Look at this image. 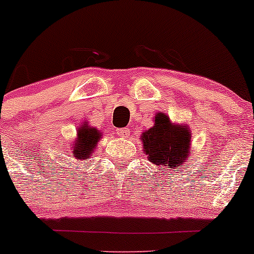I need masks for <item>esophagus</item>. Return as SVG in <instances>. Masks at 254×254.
Returning <instances> with one entry per match:
<instances>
[{"label": "esophagus", "mask_w": 254, "mask_h": 254, "mask_svg": "<svg viewBox=\"0 0 254 254\" xmlns=\"http://www.w3.org/2000/svg\"><path fill=\"white\" fill-rule=\"evenodd\" d=\"M116 132L119 137H127L129 135V129L127 127H121V129H117Z\"/></svg>", "instance_id": "esophagus-1"}]
</instances>
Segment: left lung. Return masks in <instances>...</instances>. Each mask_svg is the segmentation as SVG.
<instances>
[{"mask_svg": "<svg viewBox=\"0 0 254 254\" xmlns=\"http://www.w3.org/2000/svg\"><path fill=\"white\" fill-rule=\"evenodd\" d=\"M190 138L187 127L172 125L166 114L158 113L154 125L142 135V144L150 163L169 171L186 163Z\"/></svg>", "mask_w": 254, "mask_h": 254, "instance_id": "left-lung-1", "label": "left lung"}]
</instances>
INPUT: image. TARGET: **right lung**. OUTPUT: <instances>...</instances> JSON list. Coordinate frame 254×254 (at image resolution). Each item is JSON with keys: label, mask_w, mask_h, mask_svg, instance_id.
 <instances>
[{"label": "right lung", "mask_w": 254, "mask_h": 254, "mask_svg": "<svg viewBox=\"0 0 254 254\" xmlns=\"http://www.w3.org/2000/svg\"><path fill=\"white\" fill-rule=\"evenodd\" d=\"M100 137H101V132H99V130H96L95 127H88L86 124L84 127H79L77 140L73 142V146H71V149L68 152L69 158L67 164H69V166L73 165L72 159L83 160V159L90 158L94 149L96 148ZM77 165H79V164H77Z\"/></svg>", "instance_id": "1"}]
</instances>
